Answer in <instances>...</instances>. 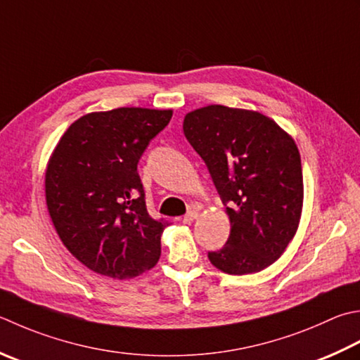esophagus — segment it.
Returning a JSON list of instances; mask_svg holds the SVG:
<instances>
[{"mask_svg":"<svg viewBox=\"0 0 360 360\" xmlns=\"http://www.w3.org/2000/svg\"><path fill=\"white\" fill-rule=\"evenodd\" d=\"M196 217H198V210L190 209L188 212L184 217H182V221H184V223H192Z\"/></svg>","mask_w":360,"mask_h":360,"instance_id":"obj_1","label":"esophagus"}]
</instances>
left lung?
<instances>
[{
  "mask_svg": "<svg viewBox=\"0 0 360 360\" xmlns=\"http://www.w3.org/2000/svg\"><path fill=\"white\" fill-rule=\"evenodd\" d=\"M229 215L228 242L209 260L228 274H248L276 260L298 229L301 158L293 139L259 112L207 105L184 118Z\"/></svg>",
  "mask_w": 360,
  "mask_h": 360,
  "instance_id": "8db88e82",
  "label": "left lung"
}]
</instances>
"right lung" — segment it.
Returning a JSON list of instances; mask_svg holds the SVG:
<instances>
[{"label":"right lung","mask_w":360,"mask_h":360,"mask_svg":"<svg viewBox=\"0 0 360 360\" xmlns=\"http://www.w3.org/2000/svg\"><path fill=\"white\" fill-rule=\"evenodd\" d=\"M172 110L120 108L84 115L59 140L45 174L60 240L90 270L115 279L156 265L164 218L148 214L139 160Z\"/></svg>","instance_id":"obj_1"}]
</instances>
